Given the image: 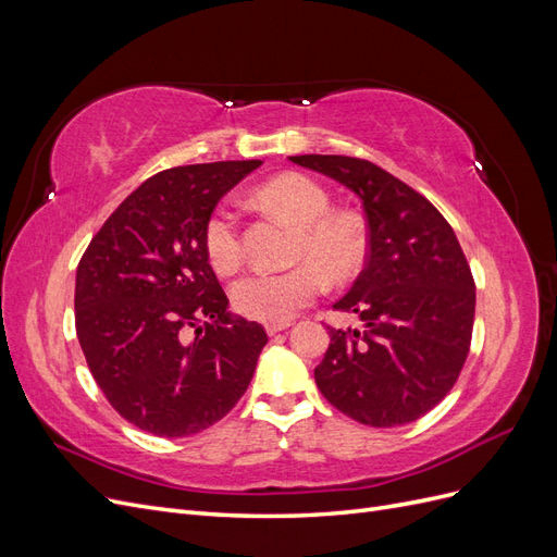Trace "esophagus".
I'll use <instances>...</instances> for the list:
<instances>
[{
	"label": "esophagus",
	"instance_id": "obj_1",
	"mask_svg": "<svg viewBox=\"0 0 557 557\" xmlns=\"http://www.w3.org/2000/svg\"><path fill=\"white\" fill-rule=\"evenodd\" d=\"M288 327H290V320H288V323H267V325H264V330H267L269 336H274V334H278V332H283V330H288Z\"/></svg>",
	"mask_w": 557,
	"mask_h": 557
}]
</instances>
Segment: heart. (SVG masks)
I'll use <instances>...</instances> for the list:
<instances>
[{"label":"heart","mask_w":557,"mask_h":557,"mask_svg":"<svg viewBox=\"0 0 557 557\" xmlns=\"http://www.w3.org/2000/svg\"><path fill=\"white\" fill-rule=\"evenodd\" d=\"M262 205L290 215L301 234L293 260L283 272H250L232 285V305L242 315L262 323H288L325 290V274L346 281L360 272L367 256V232L358 215L332 211L330 193L305 174H283L258 190ZM207 258L215 272L230 274L242 264L239 215L218 207L205 227Z\"/></svg>","instance_id":"b5f03b06"}]
</instances>
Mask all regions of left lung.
Returning <instances> with one entry per match:
<instances>
[{
  "label": "left lung",
  "mask_w": 557,
  "mask_h": 557,
  "mask_svg": "<svg viewBox=\"0 0 557 557\" xmlns=\"http://www.w3.org/2000/svg\"><path fill=\"white\" fill-rule=\"evenodd\" d=\"M362 199L367 264L336 311L358 313L362 330L330 327L315 367L332 407L372 428L407 425L458 381L474 327L476 288L446 218L381 166L346 156H293Z\"/></svg>",
  "instance_id": "obj_1"
}]
</instances>
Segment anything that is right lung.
Listing matches in <instances>:
<instances>
[{
    "mask_svg": "<svg viewBox=\"0 0 557 557\" xmlns=\"http://www.w3.org/2000/svg\"><path fill=\"white\" fill-rule=\"evenodd\" d=\"M260 160L188 164L144 181L76 269V334L127 423L158 436L211 428L242 399L267 332L227 311L205 248L221 197Z\"/></svg>",
    "mask_w": 557,
    "mask_h": 557,
    "instance_id": "obj_1",
    "label": "right lung"
}]
</instances>
